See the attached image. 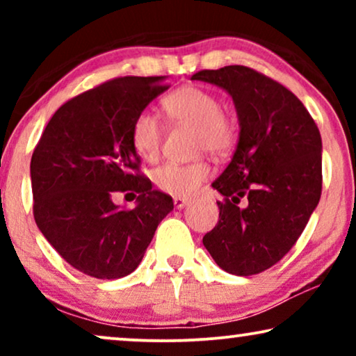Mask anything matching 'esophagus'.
Returning a JSON list of instances; mask_svg holds the SVG:
<instances>
[{"label": "esophagus", "mask_w": 356, "mask_h": 356, "mask_svg": "<svg viewBox=\"0 0 356 356\" xmlns=\"http://www.w3.org/2000/svg\"><path fill=\"white\" fill-rule=\"evenodd\" d=\"M173 204H175V207H177V209H183L184 206H188V204H189V199H186V197H173Z\"/></svg>", "instance_id": "esophagus-1"}]
</instances>
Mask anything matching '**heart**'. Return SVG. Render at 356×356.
I'll return each mask as SVG.
<instances>
[{
    "label": "heart",
    "mask_w": 356,
    "mask_h": 356,
    "mask_svg": "<svg viewBox=\"0 0 356 356\" xmlns=\"http://www.w3.org/2000/svg\"><path fill=\"white\" fill-rule=\"evenodd\" d=\"M165 113L173 123L196 128V150L223 155L230 152L238 139V123L233 115L220 108L217 97L196 86H184L168 94L162 102ZM163 129L150 111H140L131 128V143L139 157L155 160L162 145ZM211 175L206 162L165 163L152 172V181L160 191L173 196H189Z\"/></svg>",
    "instance_id": "heart-1"
}]
</instances>
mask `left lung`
<instances>
[{
    "label": "left lung",
    "instance_id": "left-lung-1",
    "mask_svg": "<svg viewBox=\"0 0 356 356\" xmlns=\"http://www.w3.org/2000/svg\"><path fill=\"white\" fill-rule=\"evenodd\" d=\"M191 79L225 89L240 121L232 162L212 183L223 196L218 223L202 243L223 270L259 274L291 250L318 206L319 129L293 92L251 67L202 70Z\"/></svg>",
    "mask_w": 356,
    "mask_h": 356
}]
</instances>
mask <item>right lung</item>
Instances as JSON below:
<instances>
[{"label":"right lung","instance_id":"right-lung-1","mask_svg":"<svg viewBox=\"0 0 356 356\" xmlns=\"http://www.w3.org/2000/svg\"><path fill=\"white\" fill-rule=\"evenodd\" d=\"M165 76H126L82 92L55 111L31 160L33 218L58 254L82 274L121 279L143 261L168 194L140 173L134 118L170 86ZM136 197L134 209L113 202Z\"/></svg>","mask_w":356,"mask_h":356}]
</instances>
